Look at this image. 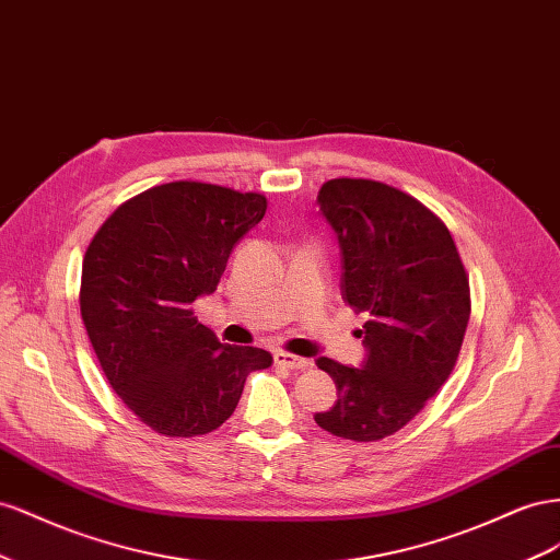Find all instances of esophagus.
Masks as SVG:
<instances>
[{"label":"esophagus","instance_id":"1","mask_svg":"<svg viewBox=\"0 0 560 560\" xmlns=\"http://www.w3.org/2000/svg\"><path fill=\"white\" fill-rule=\"evenodd\" d=\"M275 361H277L279 365H285V369H291V371L312 369V361H310V359L295 357V354H291V351H283V349H277V351H275Z\"/></svg>","mask_w":560,"mask_h":560}]
</instances>
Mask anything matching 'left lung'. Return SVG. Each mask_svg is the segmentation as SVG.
<instances>
[{"mask_svg":"<svg viewBox=\"0 0 560 560\" xmlns=\"http://www.w3.org/2000/svg\"><path fill=\"white\" fill-rule=\"evenodd\" d=\"M316 203L340 246L342 298L369 322L359 330L361 369L316 359L338 401L314 420L332 436L380 441L404 429L455 369L469 279L448 228L401 189L335 178Z\"/></svg>","mask_w":560,"mask_h":560,"instance_id":"obj_1","label":"left lung"}]
</instances>
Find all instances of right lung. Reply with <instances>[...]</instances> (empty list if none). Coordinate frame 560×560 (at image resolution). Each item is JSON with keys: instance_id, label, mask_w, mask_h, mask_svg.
<instances>
[{"instance_id": "right-lung-1", "label": "right lung", "mask_w": 560, "mask_h": 560, "mask_svg": "<svg viewBox=\"0 0 560 560\" xmlns=\"http://www.w3.org/2000/svg\"><path fill=\"white\" fill-rule=\"evenodd\" d=\"M267 199L178 180L121 203L95 232L82 265L79 307L112 389L164 436H201L234 412L258 347L222 345L191 302L218 289L230 253Z\"/></svg>"}]
</instances>
